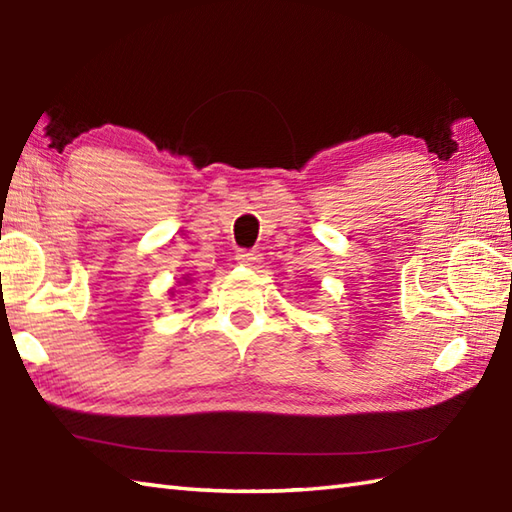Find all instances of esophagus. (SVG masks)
<instances>
[{
  "label": "esophagus",
  "mask_w": 512,
  "mask_h": 512,
  "mask_svg": "<svg viewBox=\"0 0 512 512\" xmlns=\"http://www.w3.org/2000/svg\"><path fill=\"white\" fill-rule=\"evenodd\" d=\"M236 260L245 267H254L256 263H260V254L256 252V249H238Z\"/></svg>",
  "instance_id": "esophagus-1"
}]
</instances>
